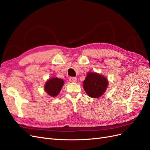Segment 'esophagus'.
Segmentation results:
<instances>
[{
  "label": "esophagus",
  "mask_w": 150,
  "mask_h": 150,
  "mask_svg": "<svg viewBox=\"0 0 150 150\" xmlns=\"http://www.w3.org/2000/svg\"><path fill=\"white\" fill-rule=\"evenodd\" d=\"M69 81L71 83H76L77 81L75 77H70V78H69Z\"/></svg>",
  "instance_id": "obj_1"
}]
</instances>
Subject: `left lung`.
<instances>
[{
    "label": "left lung",
    "mask_w": 150,
    "mask_h": 150,
    "mask_svg": "<svg viewBox=\"0 0 150 150\" xmlns=\"http://www.w3.org/2000/svg\"><path fill=\"white\" fill-rule=\"evenodd\" d=\"M108 84V80L105 76L90 72L83 81V88L89 96L98 98L106 91Z\"/></svg>",
    "instance_id": "obj_1"
}]
</instances>
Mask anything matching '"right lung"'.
Returning <instances> with one entry per match:
<instances>
[{
    "mask_svg": "<svg viewBox=\"0 0 150 150\" xmlns=\"http://www.w3.org/2000/svg\"><path fill=\"white\" fill-rule=\"evenodd\" d=\"M64 80L57 78L48 79L45 84V91L52 97L57 96L60 93L64 85Z\"/></svg>",
    "mask_w": 150,
    "mask_h": 150,
    "instance_id": "obj_1",
    "label": "right lung"
}]
</instances>
